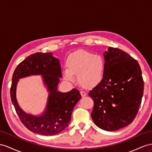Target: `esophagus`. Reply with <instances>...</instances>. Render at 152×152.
<instances>
[{"mask_svg":"<svg viewBox=\"0 0 152 152\" xmlns=\"http://www.w3.org/2000/svg\"><path fill=\"white\" fill-rule=\"evenodd\" d=\"M80 94H81V96L82 97H85V96L87 95V94H86V92H85L84 91H80Z\"/></svg>","mask_w":152,"mask_h":152,"instance_id":"obj_1","label":"esophagus"}]
</instances>
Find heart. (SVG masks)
<instances>
[{
	"mask_svg": "<svg viewBox=\"0 0 152 152\" xmlns=\"http://www.w3.org/2000/svg\"><path fill=\"white\" fill-rule=\"evenodd\" d=\"M67 68L63 70L64 78L69 81L77 75L78 82L84 87H93L100 83L103 77L104 61L98 54L85 50L71 53L65 61Z\"/></svg>",
	"mask_w": 152,
	"mask_h": 152,
	"instance_id": "obj_1",
	"label": "heart"
}]
</instances>
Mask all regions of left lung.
Here are the masks:
<instances>
[{
  "label": "left lung",
  "mask_w": 152,
  "mask_h": 152,
  "mask_svg": "<svg viewBox=\"0 0 152 152\" xmlns=\"http://www.w3.org/2000/svg\"><path fill=\"white\" fill-rule=\"evenodd\" d=\"M103 55V79L88 92L94 100L91 117L99 128L115 131L135 119L142 101L144 81L139 63L130 54L109 47Z\"/></svg>",
  "instance_id": "1"
}]
</instances>
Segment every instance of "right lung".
Segmentation results:
<instances>
[{
  "mask_svg": "<svg viewBox=\"0 0 152 152\" xmlns=\"http://www.w3.org/2000/svg\"><path fill=\"white\" fill-rule=\"evenodd\" d=\"M31 75H42L50 92L46 110L40 116L26 113L16 101V89L18 80ZM61 77L60 61L53 56L52 53L31 54L15 70L10 88L11 102L21 122L34 133L44 135H56L65 130L71 121L73 108L81 97L76 88L68 92L58 91V85Z\"/></svg>",
  "mask_w": 152,
  "mask_h": 152,
  "instance_id": "add662e5",
  "label": "right lung"
}]
</instances>
